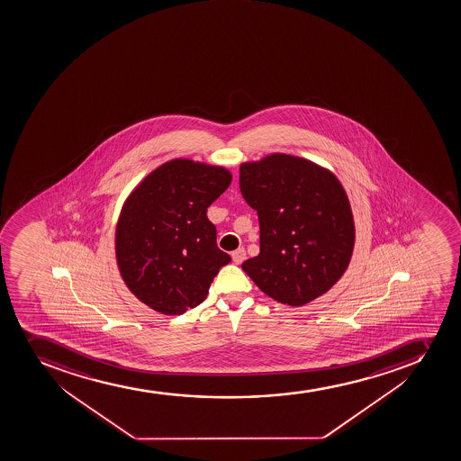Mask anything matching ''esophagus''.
I'll return each instance as SVG.
<instances>
[{
	"label": "esophagus",
	"mask_w": 461,
	"mask_h": 461,
	"mask_svg": "<svg viewBox=\"0 0 461 461\" xmlns=\"http://www.w3.org/2000/svg\"><path fill=\"white\" fill-rule=\"evenodd\" d=\"M231 257H233V261L236 265H240V263L247 258V252H245L243 248H239V249H236V251L231 254Z\"/></svg>",
	"instance_id": "esophagus-1"
}]
</instances>
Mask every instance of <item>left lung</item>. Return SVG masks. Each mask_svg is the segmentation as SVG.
<instances>
[{"label":"left lung","mask_w":461,"mask_h":461,"mask_svg":"<svg viewBox=\"0 0 461 461\" xmlns=\"http://www.w3.org/2000/svg\"><path fill=\"white\" fill-rule=\"evenodd\" d=\"M240 192L257 210L260 254L242 269L267 296L302 306L330 290L350 263L355 222L329 169L274 153L240 165Z\"/></svg>","instance_id":"8db88e82"}]
</instances>
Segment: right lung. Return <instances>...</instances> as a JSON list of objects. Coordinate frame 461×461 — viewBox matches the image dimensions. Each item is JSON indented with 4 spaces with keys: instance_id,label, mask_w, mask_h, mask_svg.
I'll list each match as a JSON object with an SVG mask.
<instances>
[{
    "instance_id": "1",
    "label": "right lung",
    "mask_w": 461,
    "mask_h": 461,
    "mask_svg": "<svg viewBox=\"0 0 461 461\" xmlns=\"http://www.w3.org/2000/svg\"><path fill=\"white\" fill-rule=\"evenodd\" d=\"M230 183L223 167L173 159L124 201L115 228L117 265L129 290L151 310L180 315L200 305L231 261L207 218V207Z\"/></svg>"
}]
</instances>
